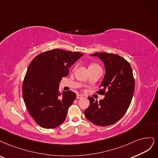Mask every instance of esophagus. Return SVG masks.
<instances>
[{
    "mask_svg": "<svg viewBox=\"0 0 158 158\" xmlns=\"http://www.w3.org/2000/svg\"><path fill=\"white\" fill-rule=\"evenodd\" d=\"M77 99H82V98H83V96L81 95V94H77Z\"/></svg>",
    "mask_w": 158,
    "mask_h": 158,
    "instance_id": "1",
    "label": "esophagus"
}]
</instances>
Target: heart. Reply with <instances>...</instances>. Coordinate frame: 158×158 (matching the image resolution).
<instances>
[{
  "label": "heart",
  "mask_w": 158,
  "mask_h": 158,
  "mask_svg": "<svg viewBox=\"0 0 158 158\" xmlns=\"http://www.w3.org/2000/svg\"><path fill=\"white\" fill-rule=\"evenodd\" d=\"M94 66H98V65L96 64H92L89 65V67H94Z\"/></svg>",
  "instance_id": "1"
}]
</instances>
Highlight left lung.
<instances>
[{"instance_id":"8db88e82","label":"left lung","mask_w":158,"mask_h":158,"mask_svg":"<svg viewBox=\"0 0 158 158\" xmlns=\"http://www.w3.org/2000/svg\"><path fill=\"white\" fill-rule=\"evenodd\" d=\"M90 56L104 62L106 73L98 93L105 97L98 103L89 97L90 105L85 110V115L96 125H111L124 115L130 106L135 91L133 71L130 64L119 55L96 52Z\"/></svg>"}]
</instances>
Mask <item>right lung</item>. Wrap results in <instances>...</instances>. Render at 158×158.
<instances>
[{
    "instance_id": "1",
    "label": "right lung",
    "mask_w": 158,
    "mask_h": 158,
    "mask_svg": "<svg viewBox=\"0 0 158 158\" xmlns=\"http://www.w3.org/2000/svg\"><path fill=\"white\" fill-rule=\"evenodd\" d=\"M82 56L54 49L37 55L30 63L23 83V98L29 113L40 127L53 129L65 121L76 94L71 90L60 93L59 83Z\"/></svg>"
}]
</instances>
